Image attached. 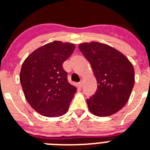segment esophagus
<instances>
[{"mask_svg":"<svg viewBox=\"0 0 150 150\" xmlns=\"http://www.w3.org/2000/svg\"><path fill=\"white\" fill-rule=\"evenodd\" d=\"M82 85H83V83H82V81H80V82H79V83H78V86H79V87H82Z\"/></svg>","mask_w":150,"mask_h":150,"instance_id":"esophagus-1","label":"esophagus"}]
</instances>
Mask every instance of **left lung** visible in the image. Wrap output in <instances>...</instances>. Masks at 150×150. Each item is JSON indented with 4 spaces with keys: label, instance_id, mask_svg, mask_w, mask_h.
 <instances>
[{
    "label": "left lung",
    "instance_id": "1",
    "mask_svg": "<svg viewBox=\"0 0 150 150\" xmlns=\"http://www.w3.org/2000/svg\"><path fill=\"white\" fill-rule=\"evenodd\" d=\"M79 48L91 64L98 83L95 95L86 99L89 110L98 117L117 113L128 102L134 87V67L123 54L106 44L83 43Z\"/></svg>",
    "mask_w": 150,
    "mask_h": 150
}]
</instances>
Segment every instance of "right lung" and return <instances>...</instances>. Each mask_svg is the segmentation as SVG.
<instances>
[{
  "instance_id": "1",
  "label": "right lung",
  "mask_w": 150,
  "mask_h": 150,
  "mask_svg": "<svg viewBox=\"0 0 150 150\" xmlns=\"http://www.w3.org/2000/svg\"><path fill=\"white\" fill-rule=\"evenodd\" d=\"M75 47L54 41L35 50L22 64L20 81L25 98L43 116L59 117L69 109L76 87L69 83L63 64Z\"/></svg>"
}]
</instances>
